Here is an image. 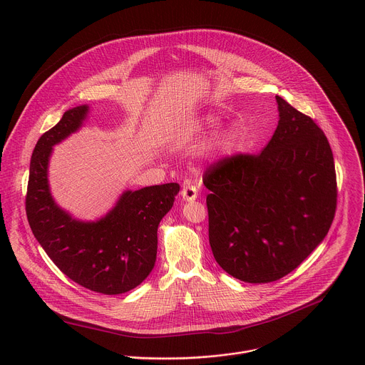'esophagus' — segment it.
<instances>
[{
  "instance_id": "1",
  "label": "esophagus",
  "mask_w": 365,
  "mask_h": 365,
  "mask_svg": "<svg viewBox=\"0 0 365 365\" xmlns=\"http://www.w3.org/2000/svg\"><path fill=\"white\" fill-rule=\"evenodd\" d=\"M180 195H182L183 200H186V202H192V200H195V199L197 197V189H196L195 186L186 185V186H183V189H182Z\"/></svg>"
}]
</instances>
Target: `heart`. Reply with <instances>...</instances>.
<instances>
[{
	"label": "heart",
	"mask_w": 365,
	"mask_h": 365,
	"mask_svg": "<svg viewBox=\"0 0 365 365\" xmlns=\"http://www.w3.org/2000/svg\"><path fill=\"white\" fill-rule=\"evenodd\" d=\"M220 125V120L215 115H205L196 121H192L187 124L176 137V144L179 147H189L196 141L199 137L210 134L212 130H215ZM237 133L232 128H225L220 131L214 140V148L215 151L225 158V155L232 154V151L237 147Z\"/></svg>",
	"instance_id": "heart-1"
}]
</instances>
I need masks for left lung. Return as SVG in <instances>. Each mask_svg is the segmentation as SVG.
<instances>
[{
  "mask_svg": "<svg viewBox=\"0 0 365 365\" xmlns=\"http://www.w3.org/2000/svg\"><path fill=\"white\" fill-rule=\"evenodd\" d=\"M276 102L279 124L264 150L224 159L203 176L214 257L245 283L293 272L324 241L336 207L324 131L282 96Z\"/></svg>",
  "mask_w": 365,
  "mask_h": 365,
  "instance_id": "8db88e82",
  "label": "left lung"
}]
</instances>
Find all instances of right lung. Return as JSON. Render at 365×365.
<instances>
[{"label":"right lung","mask_w":365,"mask_h":365,"mask_svg":"<svg viewBox=\"0 0 365 365\" xmlns=\"http://www.w3.org/2000/svg\"><path fill=\"white\" fill-rule=\"evenodd\" d=\"M88 106L68 110L33 151L26 197L30 228L46 254L69 279L103 294H121L143 283L158 254V228L172 210L179 183L124 190L95 221L75 218L55 200L48 183L53 147L79 131Z\"/></svg>","instance_id":"obj_1"}]
</instances>
